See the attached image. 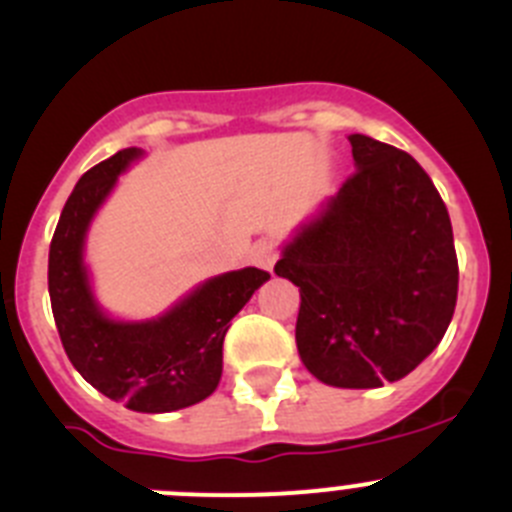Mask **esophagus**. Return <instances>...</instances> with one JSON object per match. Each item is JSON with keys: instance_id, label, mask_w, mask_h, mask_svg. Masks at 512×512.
Segmentation results:
<instances>
[{"instance_id": "34e87169", "label": "esophagus", "mask_w": 512, "mask_h": 512, "mask_svg": "<svg viewBox=\"0 0 512 512\" xmlns=\"http://www.w3.org/2000/svg\"><path fill=\"white\" fill-rule=\"evenodd\" d=\"M275 260H278V247H275V242L272 240L255 242V247H252V262H255L257 267H262V270H272Z\"/></svg>"}]
</instances>
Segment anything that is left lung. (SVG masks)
<instances>
[{
  "label": "left lung",
  "mask_w": 512,
  "mask_h": 512,
  "mask_svg": "<svg viewBox=\"0 0 512 512\" xmlns=\"http://www.w3.org/2000/svg\"><path fill=\"white\" fill-rule=\"evenodd\" d=\"M356 171L275 265L300 288L295 343L323 384L376 389L417 369L457 305L452 222L427 171L353 133Z\"/></svg>",
  "instance_id": "obj_1"
}]
</instances>
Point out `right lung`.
Returning <instances> with one entry per match:
<instances>
[{
    "label": "right lung",
    "mask_w": 512,
    "mask_h": 512,
    "mask_svg": "<svg viewBox=\"0 0 512 512\" xmlns=\"http://www.w3.org/2000/svg\"><path fill=\"white\" fill-rule=\"evenodd\" d=\"M136 156V148H126L80 176L52 234L47 288L62 348L80 376L133 412L159 414L191 407L217 389L229 321L270 272L245 267L212 278L156 321H108L90 295L83 240L95 209Z\"/></svg>",
    "instance_id": "obj_1"
}]
</instances>
